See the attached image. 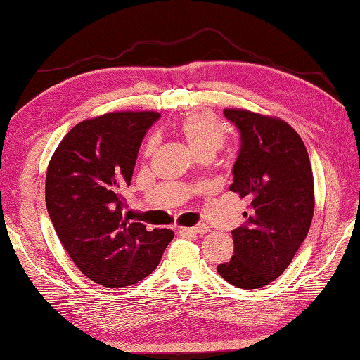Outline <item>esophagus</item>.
I'll list each match as a JSON object with an SVG mask.
<instances>
[{"mask_svg":"<svg viewBox=\"0 0 360 360\" xmlns=\"http://www.w3.org/2000/svg\"><path fill=\"white\" fill-rule=\"evenodd\" d=\"M182 231L186 232H192V233H196V235H205L207 232H210V229L205 226V224H198L195 227H184Z\"/></svg>","mask_w":360,"mask_h":360,"instance_id":"esophagus-1","label":"esophagus"}]
</instances>
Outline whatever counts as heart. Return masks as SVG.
<instances>
[{
	"label": "heart",
	"instance_id": "1",
	"mask_svg": "<svg viewBox=\"0 0 360 360\" xmlns=\"http://www.w3.org/2000/svg\"><path fill=\"white\" fill-rule=\"evenodd\" d=\"M181 133L184 134L198 155H213L226 142V129L219 124V120L207 111L190 112L181 120ZM158 147V137L151 136L145 145V155L150 156Z\"/></svg>",
	"mask_w": 360,
	"mask_h": 360
}]
</instances>
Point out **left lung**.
<instances>
[{"label":"left lung","mask_w":360,"mask_h":360,"mask_svg":"<svg viewBox=\"0 0 360 360\" xmlns=\"http://www.w3.org/2000/svg\"><path fill=\"white\" fill-rule=\"evenodd\" d=\"M224 116L240 129L232 192L250 201L246 223L232 231L235 249L218 274L241 289L278 278L307 238L314 215V178L307 147L288 122L243 108Z\"/></svg>","instance_id":"8db88e82"}]
</instances>
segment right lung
<instances>
[{
    "instance_id": "add662e5",
    "label": "right lung",
    "mask_w": 360,
    "mask_h": 360,
    "mask_svg": "<svg viewBox=\"0 0 360 360\" xmlns=\"http://www.w3.org/2000/svg\"><path fill=\"white\" fill-rule=\"evenodd\" d=\"M156 111H116L86 119L68 133L49 160L46 207L75 266L105 288H125L160 262L170 229L124 215L122 190L133 178L141 142Z\"/></svg>"
}]
</instances>
